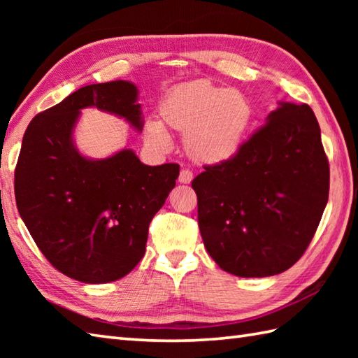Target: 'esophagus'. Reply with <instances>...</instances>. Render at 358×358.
Returning <instances> with one entry per match:
<instances>
[{
  "instance_id": "34e87169",
  "label": "esophagus",
  "mask_w": 358,
  "mask_h": 358,
  "mask_svg": "<svg viewBox=\"0 0 358 358\" xmlns=\"http://www.w3.org/2000/svg\"><path fill=\"white\" fill-rule=\"evenodd\" d=\"M192 178H194V173H192V171H189V169H181V172H180V177H178V181L180 183H183V185H189L192 181Z\"/></svg>"
}]
</instances>
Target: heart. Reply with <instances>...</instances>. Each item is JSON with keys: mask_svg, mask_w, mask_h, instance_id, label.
I'll use <instances>...</instances> for the list:
<instances>
[{"mask_svg": "<svg viewBox=\"0 0 358 358\" xmlns=\"http://www.w3.org/2000/svg\"><path fill=\"white\" fill-rule=\"evenodd\" d=\"M162 123L144 126L146 140L158 149L171 146L166 127L185 135L187 157L200 164H222L243 149L254 121L252 103L238 89H224L209 80L172 87L159 104Z\"/></svg>", "mask_w": 358, "mask_h": 358, "instance_id": "obj_1", "label": "heart"}]
</instances>
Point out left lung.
<instances>
[{"label": "left lung", "mask_w": 358, "mask_h": 358, "mask_svg": "<svg viewBox=\"0 0 358 358\" xmlns=\"http://www.w3.org/2000/svg\"><path fill=\"white\" fill-rule=\"evenodd\" d=\"M192 187L208 254L237 277H269L300 260L329 196V163L308 104L280 101L234 158L204 166Z\"/></svg>", "instance_id": "left-lung-1"}]
</instances>
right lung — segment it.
I'll use <instances>...</instances> for the list:
<instances>
[{"mask_svg":"<svg viewBox=\"0 0 358 358\" xmlns=\"http://www.w3.org/2000/svg\"><path fill=\"white\" fill-rule=\"evenodd\" d=\"M131 81L89 85L30 121L15 169L18 212L53 268L89 285L110 283L144 255L152 218L175 187L180 166H148L132 149L87 158L73 131L86 108L124 118L143 131Z\"/></svg>","mask_w":358,"mask_h":358,"instance_id":"obj_1","label":"right lung"}]
</instances>
